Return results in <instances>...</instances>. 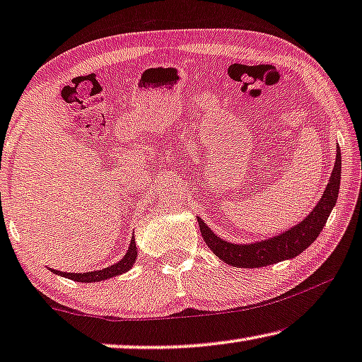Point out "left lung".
Instances as JSON below:
<instances>
[{"mask_svg":"<svg viewBox=\"0 0 362 362\" xmlns=\"http://www.w3.org/2000/svg\"><path fill=\"white\" fill-rule=\"evenodd\" d=\"M340 180L341 152L340 147H337L335 165H333L329 185H327L320 200L313 209V212L299 221L298 225L290 228L288 231H283L280 235L264 239V241L235 244L223 241V239L216 236L204 223V220L197 216L200 233H202L205 244L212 249V252L216 257L223 260L225 264H230L231 267H238V269H257V267H265L281 262V260L286 259H293L305 251L315 241V238L320 235L322 228L325 226L332 209L337 204L338 191H340Z\"/></svg>","mask_w":362,"mask_h":362,"instance_id":"8db88e82","label":"left lung"}]
</instances>
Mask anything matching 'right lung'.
I'll use <instances>...</instances> for the list:
<instances>
[{"mask_svg": "<svg viewBox=\"0 0 362 362\" xmlns=\"http://www.w3.org/2000/svg\"><path fill=\"white\" fill-rule=\"evenodd\" d=\"M136 257H137V247H136L134 238H132L131 244H129V249H127L124 257L121 259L119 262H116V264L110 265V267H105V269H102V270L87 272V274H68V272H59V270H53V269H52V272H54L57 275L66 276V278H69V280L81 281V283L102 281V280H108V278H111V276L124 274V272H129L131 267L134 265V262H136Z\"/></svg>", "mask_w": 362, "mask_h": 362, "instance_id": "right-lung-1", "label": "right lung"}]
</instances>
